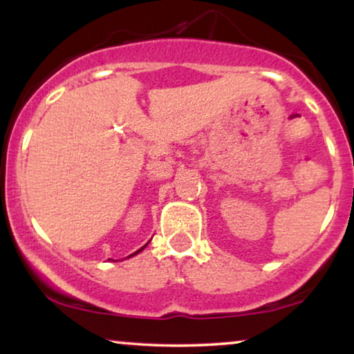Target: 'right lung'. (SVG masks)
<instances>
[{
	"mask_svg": "<svg viewBox=\"0 0 354 354\" xmlns=\"http://www.w3.org/2000/svg\"><path fill=\"white\" fill-rule=\"evenodd\" d=\"M145 246H147V245H145ZM145 246H142V248H140L138 251H135V253H133V254H130V256H135V254H138V253H140V251H142V250L145 248ZM130 256H129V258H130Z\"/></svg>",
	"mask_w": 354,
	"mask_h": 354,
	"instance_id": "1",
	"label": "right lung"
}]
</instances>
